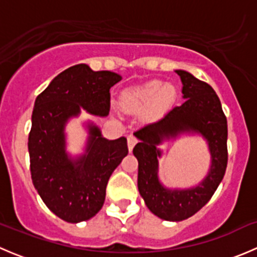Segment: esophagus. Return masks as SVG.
I'll return each instance as SVG.
<instances>
[{
    "label": "esophagus",
    "mask_w": 257,
    "mask_h": 257,
    "mask_svg": "<svg viewBox=\"0 0 257 257\" xmlns=\"http://www.w3.org/2000/svg\"><path fill=\"white\" fill-rule=\"evenodd\" d=\"M138 143V139H137L136 136H133V134H131V136H128V149L129 152H132L134 148V145Z\"/></svg>",
    "instance_id": "34e87169"
}]
</instances>
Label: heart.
<instances>
[{
    "label": "heart",
    "mask_w": 257,
    "mask_h": 257,
    "mask_svg": "<svg viewBox=\"0 0 257 257\" xmlns=\"http://www.w3.org/2000/svg\"><path fill=\"white\" fill-rule=\"evenodd\" d=\"M174 97V89L170 85H163L160 80H150L144 84L126 89L121 97V104L131 110L160 109Z\"/></svg>",
    "instance_id": "b5f03b06"
}]
</instances>
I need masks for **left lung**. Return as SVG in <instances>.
I'll return each mask as SVG.
<instances>
[{
	"label": "left lung",
	"instance_id": "8db88e82",
	"mask_svg": "<svg viewBox=\"0 0 257 257\" xmlns=\"http://www.w3.org/2000/svg\"><path fill=\"white\" fill-rule=\"evenodd\" d=\"M183 83L184 103L172 108L157 121L134 133L139 143L133 154L138 159V190L148 209L167 221H181L193 216L214 195L227 165V121L215 90L191 73L175 71ZM180 134H196L208 143L212 158L207 177L196 187L169 189L159 180V144Z\"/></svg>",
	"mask_w": 257,
	"mask_h": 257
}]
</instances>
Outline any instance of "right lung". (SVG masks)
Here are the masks:
<instances>
[{
    "instance_id": "add662e5",
    "label": "right lung",
    "mask_w": 257,
    "mask_h": 257,
    "mask_svg": "<svg viewBox=\"0 0 257 257\" xmlns=\"http://www.w3.org/2000/svg\"><path fill=\"white\" fill-rule=\"evenodd\" d=\"M119 80L121 76L114 72H94L87 64H76L36 98L28 136L31 175L43 203L67 222L89 220L102 209L108 180L128 154V145L124 137L105 139L89 121L84 153L72 158L66 149V124L82 109L107 116L109 89Z\"/></svg>"
}]
</instances>
